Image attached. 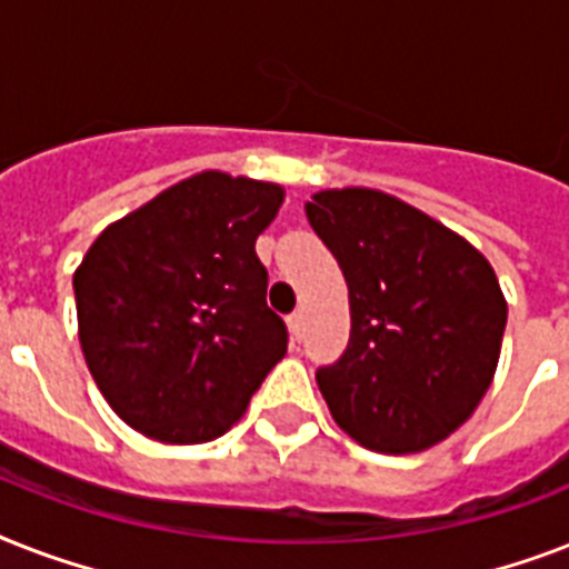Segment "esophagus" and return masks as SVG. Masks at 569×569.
I'll return each mask as SVG.
<instances>
[{"label": "esophagus", "instance_id": "obj_1", "mask_svg": "<svg viewBox=\"0 0 569 569\" xmlns=\"http://www.w3.org/2000/svg\"><path fill=\"white\" fill-rule=\"evenodd\" d=\"M289 330H292V337H295V339H301V330H303V316H301V310L292 312V316H289Z\"/></svg>", "mask_w": 569, "mask_h": 569}]
</instances>
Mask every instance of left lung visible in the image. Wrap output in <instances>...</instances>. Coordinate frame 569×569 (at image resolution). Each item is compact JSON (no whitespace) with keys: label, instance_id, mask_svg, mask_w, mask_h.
<instances>
[{"label":"left lung","instance_id":"1","mask_svg":"<svg viewBox=\"0 0 569 569\" xmlns=\"http://www.w3.org/2000/svg\"><path fill=\"white\" fill-rule=\"evenodd\" d=\"M307 218L348 283L351 339L316 372L348 437L380 455L446 440L485 398L508 303L458 232L372 189L312 194Z\"/></svg>","mask_w":569,"mask_h":569}]
</instances>
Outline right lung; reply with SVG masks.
<instances>
[{"mask_svg":"<svg viewBox=\"0 0 569 569\" xmlns=\"http://www.w3.org/2000/svg\"><path fill=\"white\" fill-rule=\"evenodd\" d=\"M280 203L274 182L203 171L106 227L76 268L84 363L144 437H221L283 360L253 248Z\"/></svg>","mask_w":569,"mask_h":569,"instance_id":"add662e5","label":"right lung"}]
</instances>
